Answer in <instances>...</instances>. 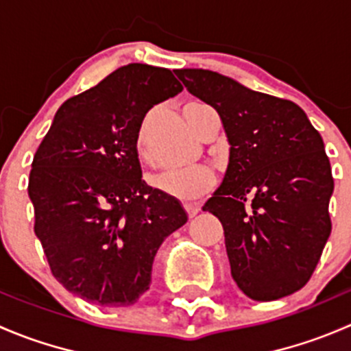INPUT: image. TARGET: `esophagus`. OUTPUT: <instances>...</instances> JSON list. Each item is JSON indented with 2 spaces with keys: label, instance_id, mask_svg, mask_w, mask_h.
I'll return each instance as SVG.
<instances>
[{
  "label": "esophagus",
  "instance_id": "1",
  "mask_svg": "<svg viewBox=\"0 0 351 351\" xmlns=\"http://www.w3.org/2000/svg\"><path fill=\"white\" fill-rule=\"evenodd\" d=\"M183 208H185V212H186V215H189V217H195V215L198 214V210H200V207H198V205H195V204H185V205H183Z\"/></svg>",
  "mask_w": 351,
  "mask_h": 351
}]
</instances>
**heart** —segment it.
<instances>
[{
    "instance_id": "heart-1",
    "label": "heart",
    "mask_w": 351,
    "mask_h": 351,
    "mask_svg": "<svg viewBox=\"0 0 351 351\" xmlns=\"http://www.w3.org/2000/svg\"><path fill=\"white\" fill-rule=\"evenodd\" d=\"M200 107L202 105L192 104L186 105L185 110H183L186 122L192 125V129L197 134H200V119H198V110H200ZM144 141H146V123H143V127L139 129L136 141L137 151L141 154L144 151ZM153 183L156 189L161 190L166 195L175 197L178 200H195V198L205 195L212 189V185H214V173H212L208 166L197 165L192 166V168L162 173V175L156 176Z\"/></svg>"
}]
</instances>
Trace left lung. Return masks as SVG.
<instances>
[{
	"instance_id": "obj_1",
	"label": "left lung",
	"mask_w": 351,
	"mask_h": 351,
	"mask_svg": "<svg viewBox=\"0 0 351 351\" xmlns=\"http://www.w3.org/2000/svg\"><path fill=\"white\" fill-rule=\"evenodd\" d=\"M217 110L231 151L204 210L224 228L231 275L253 300H277L309 282L331 234L335 189L323 137L293 101L207 69H175Z\"/></svg>"
}]
</instances>
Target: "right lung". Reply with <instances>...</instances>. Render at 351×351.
Instances as JSON below:
<instances>
[{
	"mask_svg": "<svg viewBox=\"0 0 351 351\" xmlns=\"http://www.w3.org/2000/svg\"><path fill=\"white\" fill-rule=\"evenodd\" d=\"M183 86L165 67L127 64L58 110L32 162L34 231L52 275L105 307L149 289L161 243L186 222L175 197L143 180L137 134Z\"/></svg>",
	"mask_w": 351,
	"mask_h": 351,
	"instance_id": "obj_1",
	"label": "right lung"
}]
</instances>
